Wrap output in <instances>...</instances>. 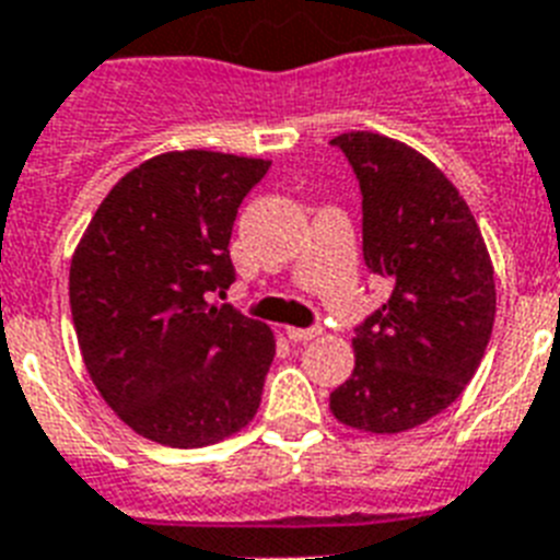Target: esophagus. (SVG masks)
<instances>
[{
	"mask_svg": "<svg viewBox=\"0 0 560 560\" xmlns=\"http://www.w3.org/2000/svg\"><path fill=\"white\" fill-rule=\"evenodd\" d=\"M284 334H288V339H293V342H311V339H316L322 330L319 327H284Z\"/></svg>",
	"mask_w": 560,
	"mask_h": 560,
	"instance_id": "1",
	"label": "esophagus"
}]
</instances>
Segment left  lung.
I'll return each instance as SVG.
<instances>
[{"mask_svg": "<svg viewBox=\"0 0 560 560\" xmlns=\"http://www.w3.org/2000/svg\"><path fill=\"white\" fill-rule=\"evenodd\" d=\"M334 143L362 186L365 265L390 295L353 336V374L330 411L348 429L402 434L475 376L494 325V267L469 203L425 154L376 131Z\"/></svg>", "mask_w": 560, "mask_h": 560, "instance_id": "1", "label": "left lung"}]
</instances>
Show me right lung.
I'll list each match as a JSON object with an SVG mask.
<instances>
[{
    "instance_id": "right-lung-1",
    "label": "right lung",
    "mask_w": 560,
    "mask_h": 560,
    "mask_svg": "<svg viewBox=\"0 0 560 560\" xmlns=\"http://www.w3.org/2000/svg\"><path fill=\"white\" fill-rule=\"evenodd\" d=\"M265 158L184 149L117 180L68 270L91 383L135 434L201 448L247 429L276 357L265 322L209 302L235 281L230 235Z\"/></svg>"
}]
</instances>
